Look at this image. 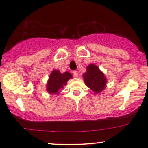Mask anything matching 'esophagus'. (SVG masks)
<instances>
[{
	"mask_svg": "<svg viewBox=\"0 0 148 148\" xmlns=\"http://www.w3.org/2000/svg\"><path fill=\"white\" fill-rule=\"evenodd\" d=\"M73 74H74V76H78V72L77 71H76V70H74V71H73Z\"/></svg>",
	"mask_w": 148,
	"mask_h": 148,
	"instance_id": "1",
	"label": "esophagus"
}]
</instances>
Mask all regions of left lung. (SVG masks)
Listing matches in <instances>:
<instances>
[{
    "instance_id": "left-lung-1",
    "label": "left lung",
    "mask_w": 148,
    "mask_h": 148,
    "mask_svg": "<svg viewBox=\"0 0 148 148\" xmlns=\"http://www.w3.org/2000/svg\"><path fill=\"white\" fill-rule=\"evenodd\" d=\"M84 82L94 92L99 93L106 87V80L104 75L95 64H90L84 74Z\"/></svg>"
}]
</instances>
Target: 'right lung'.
Returning a JSON list of instances; mask_svg holds the SVG:
<instances>
[{
    "label": "right lung",
    "mask_w": 148,
    "mask_h": 148,
    "mask_svg": "<svg viewBox=\"0 0 148 148\" xmlns=\"http://www.w3.org/2000/svg\"><path fill=\"white\" fill-rule=\"evenodd\" d=\"M71 78H72V74L68 72L61 74L59 71L53 70L51 74L47 85L48 92L50 94H58V91L64 88V86L67 84V81Z\"/></svg>",
    "instance_id": "1"
}]
</instances>
